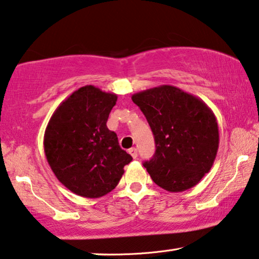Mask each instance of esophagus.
Returning a JSON list of instances; mask_svg holds the SVG:
<instances>
[{"label":"esophagus","instance_id":"1","mask_svg":"<svg viewBox=\"0 0 259 259\" xmlns=\"http://www.w3.org/2000/svg\"><path fill=\"white\" fill-rule=\"evenodd\" d=\"M129 154L132 155L133 158H136L137 157V149H136V148H132V149H129Z\"/></svg>","mask_w":259,"mask_h":259}]
</instances>
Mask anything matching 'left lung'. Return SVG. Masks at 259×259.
<instances>
[{"label":"left lung","instance_id":"1","mask_svg":"<svg viewBox=\"0 0 259 259\" xmlns=\"http://www.w3.org/2000/svg\"><path fill=\"white\" fill-rule=\"evenodd\" d=\"M154 134L156 151L143 163L157 186L184 192L211 170L219 148L214 113L201 99L171 85L132 96Z\"/></svg>","mask_w":259,"mask_h":259}]
</instances>
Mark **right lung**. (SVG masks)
<instances>
[{
	"label": "right lung",
	"instance_id": "1",
	"mask_svg": "<svg viewBox=\"0 0 259 259\" xmlns=\"http://www.w3.org/2000/svg\"><path fill=\"white\" fill-rule=\"evenodd\" d=\"M117 95L86 85L60 103L47 124L44 149L55 177L84 198L108 194L133 157L106 126Z\"/></svg>",
	"mask_w": 259,
	"mask_h": 259
}]
</instances>
